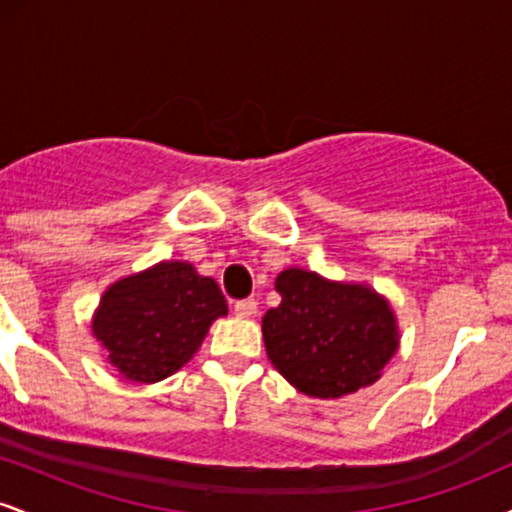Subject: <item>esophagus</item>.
Listing matches in <instances>:
<instances>
[{
	"label": "esophagus",
	"mask_w": 512,
	"mask_h": 512,
	"mask_svg": "<svg viewBox=\"0 0 512 512\" xmlns=\"http://www.w3.org/2000/svg\"><path fill=\"white\" fill-rule=\"evenodd\" d=\"M233 310H236L238 317H252L257 313V301L255 298H243V301H236Z\"/></svg>",
	"instance_id": "1"
}]
</instances>
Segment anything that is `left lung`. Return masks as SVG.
Here are the masks:
<instances>
[{"mask_svg": "<svg viewBox=\"0 0 512 512\" xmlns=\"http://www.w3.org/2000/svg\"><path fill=\"white\" fill-rule=\"evenodd\" d=\"M279 308L262 317L269 361L298 392L337 399L373 385L397 351L390 305L361 284H334L315 272L276 276Z\"/></svg>", "mask_w": 512, "mask_h": 512, "instance_id": "left-lung-1", "label": "left lung"}]
</instances>
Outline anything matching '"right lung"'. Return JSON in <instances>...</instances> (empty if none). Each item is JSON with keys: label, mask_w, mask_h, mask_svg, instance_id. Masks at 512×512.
Returning a JSON list of instances; mask_svg holds the SVG:
<instances>
[{"label": "right lung", "mask_w": 512, "mask_h": 512, "mask_svg": "<svg viewBox=\"0 0 512 512\" xmlns=\"http://www.w3.org/2000/svg\"><path fill=\"white\" fill-rule=\"evenodd\" d=\"M226 313L214 279L187 262H161L103 293L93 334L127 380L156 383L185 366L211 322Z\"/></svg>", "instance_id": "right-lung-1"}]
</instances>
